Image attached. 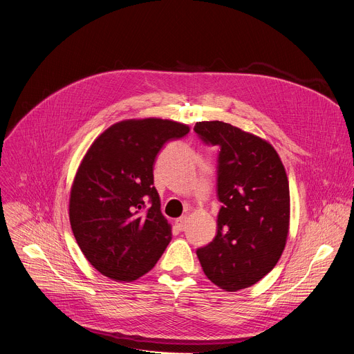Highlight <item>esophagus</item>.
<instances>
[{"mask_svg": "<svg viewBox=\"0 0 354 354\" xmlns=\"http://www.w3.org/2000/svg\"><path fill=\"white\" fill-rule=\"evenodd\" d=\"M186 221H187V217H186V216H182V217L176 218V220H175V224H176L178 230L183 231V230H185V227H186Z\"/></svg>", "mask_w": 354, "mask_h": 354, "instance_id": "esophagus-1", "label": "esophagus"}]
</instances>
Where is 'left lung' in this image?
Instances as JSON below:
<instances>
[{
	"instance_id": "1",
	"label": "left lung",
	"mask_w": 354,
	"mask_h": 354,
	"mask_svg": "<svg viewBox=\"0 0 354 354\" xmlns=\"http://www.w3.org/2000/svg\"><path fill=\"white\" fill-rule=\"evenodd\" d=\"M194 131L220 145L217 235L197 257L205 274L225 291L254 286L279 262L290 230L284 165L265 138L230 123L198 122Z\"/></svg>"
}]
</instances>
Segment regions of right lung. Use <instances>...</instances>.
Here are the masks:
<instances>
[{
    "instance_id": "1",
    "label": "right lung",
    "mask_w": 354,
    "mask_h": 354,
    "mask_svg": "<svg viewBox=\"0 0 354 354\" xmlns=\"http://www.w3.org/2000/svg\"><path fill=\"white\" fill-rule=\"evenodd\" d=\"M189 130L168 119H127L88 148L71 185L68 216L80 249L99 273L134 281L164 254L172 227L161 213L154 162L167 141Z\"/></svg>"
}]
</instances>
